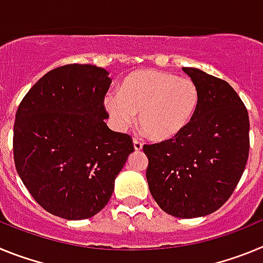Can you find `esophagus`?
<instances>
[{
  "instance_id": "obj_1",
  "label": "esophagus",
  "mask_w": 263,
  "mask_h": 263,
  "mask_svg": "<svg viewBox=\"0 0 263 263\" xmlns=\"http://www.w3.org/2000/svg\"><path fill=\"white\" fill-rule=\"evenodd\" d=\"M133 145H134V150H136V152H139V150H142V147H143V143L141 142V141H139L138 138H134Z\"/></svg>"
}]
</instances>
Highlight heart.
Listing matches in <instances>:
<instances>
[{
    "label": "heart",
    "mask_w": 263,
    "mask_h": 263,
    "mask_svg": "<svg viewBox=\"0 0 263 263\" xmlns=\"http://www.w3.org/2000/svg\"><path fill=\"white\" fill-rule=\"evenodd\" d=\"M200 103L195 81L171 72L139 69L121 83L120 92H109L104 108L120 132L129 129L139 113V125L154 141L175 138L194 120Z\"/></svg>",
    "instance_id": "b5f03b06"
}]
</instances>
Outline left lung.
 <instances>
[{"label":"left lung","mask_w":263,"mask_h":263,"mask_svg":"<svg viewBox=\"0 0 263 263\" xmlns=\"http://www.w3.org/2000/svg\"><path fill=\"white\" fill-rule=\"evenodd\" d=\"M199 88L194 120L175 138L145 145L150 194L179 218L206 216L233 194L249 157V115L225 80L183 67Z\"/></svg>","instance_id":"1"}]
</instances>
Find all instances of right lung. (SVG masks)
<instances>
[{"label":"right lung","mask_w":263,"mask_h":263,"mask_svg":"<svg viewBox=\"0 0 263 263\" xmlns=\"http://www.w3.org/2000/svg\"><path fill=\"white\" fill-rule=\"evenodd\" d=\"M109 72L67 64L47 72L15 115L14 163L23 184L47 212L84 220L108 204L115 179L134 152L130 136L105 124Z\"/></svg>","instance_id":"obj_1"}]
</instances>
